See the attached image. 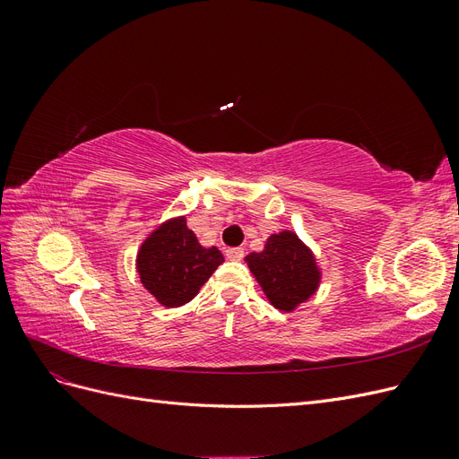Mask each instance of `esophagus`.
<instances>
[{
	"label": "esophagus",
	"instance_id": "34e87169",
	"mask_svg": "<svg viewBox=\"0 0 459 459\" xmlns=\"http://www.w3.org/2000/svg\"><path fill=\"white\" fill-rule=\"evenodd\" d=\"M226 256H228L230 260H243L245 251H243L241 247H231V248H228V251H226Z\"/></svg>",
	"mask_w": 459,
	"mask_h": 459
}]
</instances>
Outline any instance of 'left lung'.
<instances>
[{
  "instance_id": "left-lung-1",
  "label": "left lung",
  "mask_w": 459,
  "mask_h": 459,
  "mask_svg": "<svg viewBox=\"0 0 459 459\" xmlns=\"http://www.w3.org/2000/svg\"><path fill=\"white\" fill-rule=\"evenodd\" d=\"M245 262L272 307L281 312L297 310L322 281L312 248L290 230L270 235L262 251L245 256Z\"/></svg>"
}]
</instances>
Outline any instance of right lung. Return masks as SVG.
Instances as JSON below:
<instances>
[{
  "mask_svg": "<svg viewBox=\"0 0 459 459\" xmlns=\"http://www.w3.org/2000/svg\"><path fill=\"white\" fill-rule=\"evenodd\" d=\"M224 262L216 247L199 243L186 216L162 221L137 251V275L149 293L166 308H178L197 297L208 277Z\"/></svg>",
  "mask_w": 459,
  "mask_h": 459,
  "instance_id": "right-lung-1",
  "label": "right lung"
}]
</instances>
